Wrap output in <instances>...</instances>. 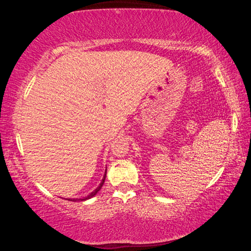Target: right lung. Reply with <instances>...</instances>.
<instances>
[{
	"instance_id": "right-lung-1",
	"label": "right lung",
	"mask_w": 251,
	"mask_h": 251,
	"mask_svg": "<svg viewBox=\"0 0 251 251\" xmlns=\"http://www.w3.org/2000/svg\"><path fill=\"white\" fill-rule=\"evenodd\" d=\"M105 178H106V172H105V175H104V178L103 179H101V182L100 184V186L97 187V188L94 190V192L93 193H91L90 195H88V196H86V197H84V198H73V199H67V201H86V199H90V198H92V197H94L95 195L100 192V189L101 188V186H103V184H104V181H105Z\"/></svg>"
}]
</instances>
